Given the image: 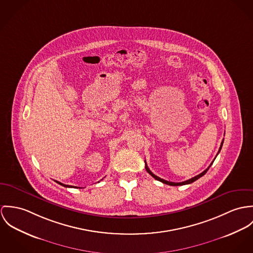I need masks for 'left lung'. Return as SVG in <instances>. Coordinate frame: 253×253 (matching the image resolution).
I'll use <instances>...</instances> for the list:
<instances>
[{"label":"left lung","instance_id":"obj_1","mask_svg":"<svg viewBox=\"0 0 253 253\" xmlns=\"http://www.w3.org/2000/svg\"><path fill=\"white\" fill-rule=\"evenodd\" d=\"M223 140H222V142H221V144H220V147H219V150H218V153L220 152V150H221V147H222V144H223ZM217 153V154H218ZM217 154H216V156H217ZM216 158V157H215ZM214 158V159H215ZM145 162V161H144ZM212 163H213V161L211 163V165L208 167V168L206 169L203 172H201L200 174H198L196 176H194V177H192V178H190V179H188V180H185V181H182V182H171V181H168V180H165V179H163V178H160L159 176H157V175H155L147 167V165H146V162H145V169H146V171L149 173V174H151V176H153L156 180H159V181H161V182H163V183H165V184H168V185H171V186H178V185H185V184H189V183H192V182H194L195 180H197L198 178H200L201 176H203L207 171H208V169H210V167L212 165Z\"/></svg>","mask_w":253,"mask_h":253}]
</instances>
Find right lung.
Here are the masks:
<instances>
[{
  "instance_id": "1",
  "label": "right lung",
  "mask_w": 253,
  "mask_h": 253,
  "mask_svg": "<svg viewBox=\"0 0 253 253\" xmlns=\"http://www.w3.org/2000/svg\"><path fill=\"white\" fill-rule=\"evenodd\" d=\"M57 183H59L60 185H63L64 187H74V186H72V185H67V184H63V183H61V182H59V181H56ZM75 188H77V187H75ZM81 188V187H80Z\"/></svg>"
}]
</instances>
